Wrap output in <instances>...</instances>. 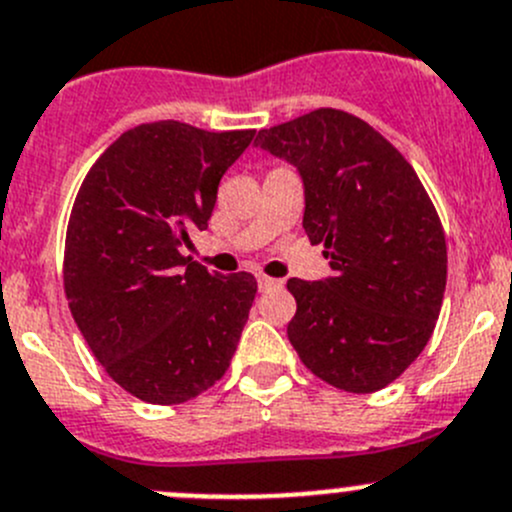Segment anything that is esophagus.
Masks as SVG:
<instances>
[{
	"mask_svg": "<svg viewBox=\"0 0 512 512\" xmlns=\"http://www.w3.org/2000/svg\"><path fill=\"white\" fill-rule=\"evenodd\" d=\"M283 281L268 276H258V291H271V288H281Z\"/></svg>",
	"mask_w": 512,
	"mask_h": 512,
	"instance_id": "1",
	"label": "esophagus"
}]
</instances>
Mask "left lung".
Instances as JSON below:
<instances>
[{"label":"left lung","instance_id":"left-lung-1","mask_svg":"<svg viewBox=\"0 0 512 512\" xmlns=\"http://www.w3.org/2000/svg\"><path fill=\"white\" fill-rule=\"evenodd\" d=\"M256 146L296 166L303 229L331 276L288 278V341L321 381L373 393L426 348L448 273L445 236L401 151L358 116L316 109L261 129Z\"/></svg>","mask_w":512,"mask_h":512}]
</instances>
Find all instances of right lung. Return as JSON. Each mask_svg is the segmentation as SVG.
<instances>
[{
	"label": "right lung",
	"instance_id": "right-lung-1",
	"mask_svg": "<svg viewBox=\"0 0 512 512\" xmlns=\"http://www.w3.org/2000/svg\"><path fill=\"white\" fill-rule=\"evenodd\" d=\"M256 131L154 121L124 131L86 174L64 249V291L96 361L131 396L174 406L229 368L256 296L251 273L181 256L209 229L221 176Z\"/></svg>",
	"mask_w": 512,
	"mask_h": 512
}]
</instances>
